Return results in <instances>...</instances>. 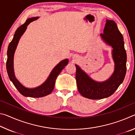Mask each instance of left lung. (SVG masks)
I'll return each instance as SVG.
<instances>
[{
  "instance_id": "left-lung-1",
  "label": "left lung",
  "mask_w": 135,
  "mask_h": 135,
  "mask_svg": "<svg viewBox=\"0 0 135 135\" xmlns=\"http://www.w3.org/2000/svg\"><path fill=\"white\" fill-rule=\"evenodd\" d=\"M100 36L107 45L113 47L112 56L115 64L114 71L109 79L102 82L93 80L78 65H76V78L79 92L83 97L91 99L109 97L115 92L124 80L126 73V52L122 33L113 20H106L104 33Z\"/></svg>"
}]
</instances>
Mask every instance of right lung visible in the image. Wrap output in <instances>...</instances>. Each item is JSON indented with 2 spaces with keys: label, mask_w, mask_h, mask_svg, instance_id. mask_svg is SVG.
<instances>
[{
  "label": "right lung",
  "mask_w": 135,
  "mask_h": 135,
  "mask_svg": "<svg viewBox=\"0 0 135 135\" xmlns=\"http://www.w3.org/2000/svg\"><path fill=\"white\" fill-rule=\"evenodd\" d=\"M38 18V17H37L28 18L26 20V22L24 24L18 27L13 36V39L8 46L7 51L8 58L7 61H6V70H7L9 78L21 95L24 97L31 98H40L49 95L54 90L57 77L68 63V59H65L64 60L61 61L52 70L46 80L42 85L38 86L37 88L33 89L27 88L16 79L14 71H13V56H14L15 49L17 48L18 42H19L21 36L26 30L27 26L31 22L36 20Z\"/></svg>",
  "instance_id": "right-lung-1"
}]
</instances>
